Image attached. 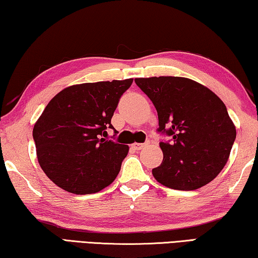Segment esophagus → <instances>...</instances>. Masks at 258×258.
Instances as JSON below:
<instances>
[{
	"mask_svg": "<svg viewBox=\"0 0 258 258\" xmlns=\"http://www.w3.org/2000/svg\"><path fill=\"white\" fill-rule=\"evenodd\" d=\"M143 147H145L143 143H133V145H132V148L134 150H141Z\"/></svg>",
	"mask_w": 258,
	"mask_h": 258,
	"instance_id": "34e87169",
	"label": "esophagus"
}]
</instances>
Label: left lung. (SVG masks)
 I'll return each mask as SVG.
<instances>
[{"label": "left lung", "instance_id": "obj_1", "mask_svg": "<svg viewBox=\"0 0 258 258\" xmlns=\"http://www.w3.org/2000/svg\"><path fill=\"white\" fill-rule=\"evenodd\" d=\"M158 113L164 159L152 175L165 186L196 190L213 181L229 159L235 127L223 101L184 77L135 78Z\"/></svg>", "mask_w": 258, "mask_h": 258}]
</instances>
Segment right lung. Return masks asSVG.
Masks as SVG:
<instances>
[{
    "label": "right lung",
    "mask_w": 258,
    "mask_h": 258,
    "mask_svg": "<svg viewBox=\"0 0 258 258\" xmlns=\"http://www.w3.org/2000/svg\"><path fill=\"white\" fill-rule=\"evenodd\" d=\"M132 83L128 78L73 85L47 103L33 139L40 166L61 189L95 194L118 175L128 146L103 137L107 128L115 130L113 112Z\"/></svg>",
    "instance_id": "add662e5"
}]
</instances>
